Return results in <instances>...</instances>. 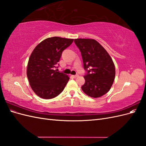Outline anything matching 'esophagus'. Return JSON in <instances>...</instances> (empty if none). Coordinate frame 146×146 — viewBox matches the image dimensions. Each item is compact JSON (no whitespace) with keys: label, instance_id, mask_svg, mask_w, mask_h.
Here are the masks:
<instances>
[{"label":"esophagus","instance_id":"esophagus-1","mask_svg":"<svg viewBox=\"0 0 146 146\" xmlns=\"http://www.w3.org/2000/svg\"><path fill=\"white\" fill-rule=\"evenodd\" d=\"M78 77V74H76V75H75V76H74V77H75V78H77Z\"/></svg>","mask_w":146,"mask_h":146}]
</instances>
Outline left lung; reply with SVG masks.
<instances>
[{
    "label": "left lung",
    "mask_w": 146,
    "mask_h": 146,
    "mask_svg": "<svg viewBox=\"0 0 146 146\" xmlns=\"http://www.w3.org/2000/svg\"><path fill=\"white\" fill-rule=\"evenodd\" d=\"M82 56L85 83L82 90L91 98H99L111 88L115 77V66L105 48L94 39H74Z\"/></svg>",
    "instance_id": "1"
}]
</instances>
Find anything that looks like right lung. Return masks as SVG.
<instances>
[{
    "label": "right lung",
    "mask_w": 146,
    "mask_h": 146,
    "mask_svg": "<svg viewBox=\"0 0 146 146\" xmlns=\"http://www.w3.org/2000/svg\"><path fill=\"white\" fill-rule=\"evenodd\" d=\"M73 41V39L56 36L48 38L39 43L32 52L27 75L31 88L41 98H54L64 89L69 77L56 68L63 50Z\"/></svg>",
    "instance_id": "add662e5"
}]
</instances>
